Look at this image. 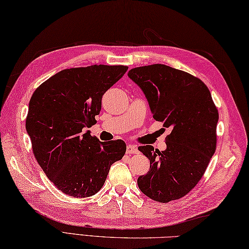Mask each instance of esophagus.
<instances>
[{"mask_svg":"<svg viewBox=\"0 0 249 249\" xmlns=\"http://www.w3.org/2000/svg\"><path fill=\"white\" fill-rule=\"evenodd\" d=\"M126 153H127V154H137V153H138V149H137V146L134 144H128L127 147H126Z\"/></svg>","mask_w":249,"mask_h":249,"instance_id":"obj_1","label":"esophagus"}]
</instances>
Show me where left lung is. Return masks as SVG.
<instances>
[{
  "mask_svg": "<svg viewBox=\"0 0 249 249\" xmlns=\"http://www.w3.org/2000/svg\"><path fill=\"white\" fill-rule=\"evenodd\" d=\"M128 77L145 94L153 118L171 127L165 151L138 147L151 163L138 186L157 202L178 200L199 183L215 153L218 110L204 82L186 71L153 64L133 68Z\"/></svg>",
  "mask_w": 249,
  "mask_h": 249,
  "instance_id": "obj_1",
  "label": "left lung"
}]
</instances>
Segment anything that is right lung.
<instances>
[{"label": "right lung", "mask_w": 249, "mask_h": 249, "mask_svg": "<svg viewBox=\"0 0 249 249\" xmlns=\"http://www.w3.org/2000/svg\"><path fill=\"white\" fill-rule=\"evenodd\" d=\"M124 65H91L61 71L37 88L25 120L37 162L54 186L76 198L98 193L126 144L99 142L87 128L96 124L102 97L127 71Z\"/></svg>", "instance_id": "obj_1"}]
</instances>
